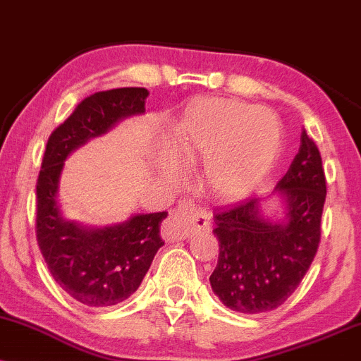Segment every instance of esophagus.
Returning <instances> with one entry per match:
<instances>
[{"label": "esophagus", "instance_id": "esophagus-1", "mask_svg": "<svg viewBox=\"0 0 361 361\" xmlns=\"http://www.w3.org/2000/svg\"><path fill=\"white\" fill-rule=\"evenodd\" d=\"M166 229L171 239L188 238L195 231H209L210 214L193 202L183 200L175 212L169 215Z\"/></svg>", "mask_w": 361, "mask_h": 361}]
</instances>
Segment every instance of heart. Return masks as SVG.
I'll return each instance as SVG.
<instances>
[{
  "label": "heart",
  "mask_w": 361,
  "mask_h": 361,
  "mask_svg": "<svg viewBox=\"0 0 361 361\" xmlns=\"http://www.w3.org/2000/svg\"><path fill=\"white\" fill-rule=\"evenodd\" d=\"M281 144L280 118L267 106L233 98H200L185 110L159 157L168 180L183 176V163L204 164L207 188L224 200L246 197L271 171Z\"/></svg>",
  "instance_id": "heart-1"
}]
</instances>
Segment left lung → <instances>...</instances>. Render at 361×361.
Segmentation results:
<instances>
[{
  "label": "left lung",
  "instance_id": "1",
  "mask_svg": "<svg viewBox=\"0 0 361 361\" xmlns=\"http://www.w3.org/2000/svg\"><path fill=\"white\" fill-rule=\"evenodd\" d=\"M275 196L280 218L262 205ZM326 200L322 159L312 139L300 147L270 197H251L214 212L219 239L210 287L226 307L243 314L276 309L295 292L317 252Z\"/></svg>",
  "mask_w": 361,
  "mask_h": 361
}]
</instances>
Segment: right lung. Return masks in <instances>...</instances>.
<instances>
[{
  "instance_id": "obj_1",
  "label": "right lung",
  "mask_w": 361,
  "mask_h": 361,
  "mask_svg": "<svg viewBox=\"0 0 361 361\" xmlns=\"http://www.w3.org/2000/svg\"><path fill=\"white\" fill-rule=\"evenodd\" d=\"M146 88L100 91L85 98L52 132L37 181V243L54 280L88 307L120 304L142 283L163 246L161 222L168 212L135 214L105 227L64 217L59 183L71 152L100 137L118 122L146 111Z\"/></svg>"
}]
</instances>
